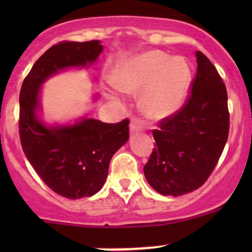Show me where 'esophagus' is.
I'll list each match as a JSON object with an SVG mask.
<instances>
[{
    "label": "esophagus",
    "instance_id": "1",
    "mask_svg": "<svg viewBox=\"0 0 252 252\" xmlns=\"http://www.w3.org/2000/svg\"><path fill=\"white\" fill-rule=\"evenodd\" d=\"M129 128H130L131 133H138V131H141L144 129V126H142V123L139 119H133Z\"/></svg>",
    "mask_w": 252,
    "mask_h": 252
}]
</instances>
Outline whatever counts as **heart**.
Here are the masks:
<instances>
[{
  "mask_svg": "<svg viewBox=\"0 0 252 252\" xmlns=\"http://www.w3.org/2000/svg\"><path fill=\"white\" fill-rule=\"evenodd\" d=\"M191 81V68L185 58L152 50L119 63L110 85L113 94L142 91V111L152 118H163L183 107Z\"/></svg>",
  "mask_w": 252,
  "mask_h": 252,
  "instance_id": "obj_1",
  "label": "heart"
}]
</instances>
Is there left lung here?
Instances as JSON below:
<instances>
[{
  "instance_id": "8db88e82",
  "label": "left lung",
  "mask_w": 252,
  "mask_h": 252,
  "mask_svg": "<svg viewBox=\"0 0 252 252\" xmlns=\"http://www.w3.org/2000/svg\"><path fill=\"white\" fill-rule=\"evenodd\" d=\"M191 95L152 130L156 141L144 174L159 194L180 196L199 189L215 169L229 133L227 89L215 65L196 51Z\"/></svg>"
}]
</instances>
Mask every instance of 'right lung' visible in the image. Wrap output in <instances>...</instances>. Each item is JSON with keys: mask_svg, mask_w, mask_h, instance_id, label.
Wrapping results in <instances>:
<instances>
[{"mask_svg": "<svg viewBox=\"0 0 252 252\" xmlns=\"http://www.w3.org/2000/svg\"><path fill=\"white\" fill-rule=\"evenodd\" d=\"M98 40L63 41L50 47L32 65L19 94V136L28 161L45 184L67 199L93 196L106 182L112 156L128 141L129 121L102 123L84 117L73 124L46 126L39 118L40 91L48 78L96 62Z\"/></svg>", "mask_w": 252, "mask_h": 252, "instance_id": "add662e5", "label": "right lung"}]
</instances>
